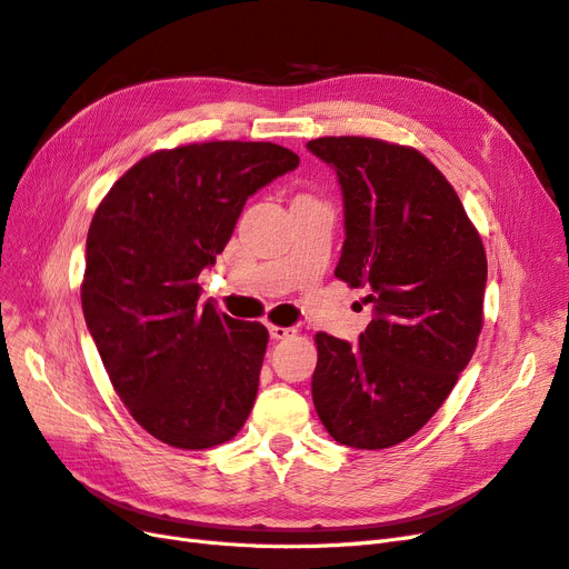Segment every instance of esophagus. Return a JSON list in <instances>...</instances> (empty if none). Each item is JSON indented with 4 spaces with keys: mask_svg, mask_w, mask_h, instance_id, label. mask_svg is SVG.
Instances as JSON below:
<instances>
[{
    "mask_svg": "<svg viewBox=\"0 0 569 569\" xmlns=\"http://www.w3.org/2000/svg\"><path fill=\"white\" fill-rule=\"evenodd\" d=\"M268 332H270V339H289L297 335L295 327H280V325H270Z\"/></svg>",
    "mask_w": 569,
    "mask_h": 569,
    "instance_id": "obj_1",
    "label": "esophagus"
}]
</instances>
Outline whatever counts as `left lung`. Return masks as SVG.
<instances>
[{"instance_id":"8db88e82","label":"left lung","mask_w":569,"mask_h":569,"mask_svg":"<svg viewBox=\"0 0 569 569\" xmlns=\"http://www.w3.org/2000/svg\"><path fill=\"white\" fill-rule=\"evenodd\" d=\"M343 194L335 274L368 287L375 318L356 347L316 335L313 403L335 441L389 449L435 416L481 332L487 253L451 182L418 149L375 137H318Z\"/></svg>"}]
</instances>
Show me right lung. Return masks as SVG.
<instances>
[{
  "mask_svg": "<svg viewBox=\"0 0 569 569\" xmlns=\"http://www.w3.org/2000/svg\"><path fill=\"white\" fill-rule=\"evenodd\" d=\"M299 166L272 142L153 151L116 180L88 232L82 313L109 380L151 437L187 451L230 441L258 391L268 330L206 301L244 203Z\"/></svg>",
  "mask_w": 569,
  "mask_h": 569,
  "instance_id": "right-lung-1",
  "label": "right lung"
}]
</instances>
